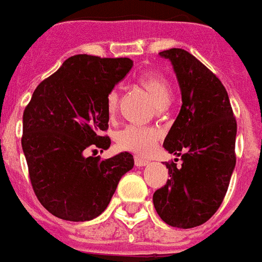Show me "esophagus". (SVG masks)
Returning a JSON list of instances; mask_svg holds the SVG:
<instances>
[{
  "mask_svg": "<svg viewBox=\"0 0 262 262\" xmlns=\"http://www.w3.org/2000/svg\"><path fill=\"white\" fill-rule=\"evenodd\" d=\"M135 164H136V166H146L147 164H150V161L147 158H143V157H135Z\"/></svg>",
  "mask_w": 262,
  "mask_h": 262,
  "instance_id": "obj_1",
  "label": "esophagus"
}]
</instances>
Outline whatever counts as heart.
I'll use <instances>...</instances> for the list:
<instances>
[{"instance_id":"heart-1","label":"heart","mask_w":262,"mask_h":262,"mask_svg":"<svg viewBox=\"0 0 262 262\" xmlns=\"http://www.w3.org/2000/svg\"><path fill=\"white\" fill-rule=\"evenodd\" d=\"M137 83L146 90L157 106L166 105L170 98V86L166 77L156 71H148L141 73L137 77ZM119 105V93L116 90L108 93L106 96V112L108 115L115 116ZM158 140V132L151 127L140 126H126L116 135V143L123 150L132 151L136 154L150 152Z\"/></svg>"}]
</instances>
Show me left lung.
Returning a JSON list of instances; mask_svg holds the SVG:
<instances>
[{
  "label": "left lung",
  "instance_id": "obj_1",
  "mask_svg": "<svg viewBox=\"0 0 262 262\" xmlns=\"http://www.w3.org/2000/svg\"><path fill=\"white\" fill-rule=\"evenodd\" d=\"M160 55L172 62L182 92L179 115L164 140L182 164L166 162L170 179L152 201L165 224L189 229L207 222L224 201L236 165L237 123L226 89L204 63L182 48Z\"/></svg>",
  "mask_w": 262,
  "mask_h": 262
}]
</instances>
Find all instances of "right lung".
Instances as JSON below:
<instances>
[{"label": "right lung", "mask_w": 262, "mask_h": 262, "mask_svg": "<svg viewBox=\"0 0 262 262\" xmlns=\"http://www.w3.org/2000/svg\"><path fill=\"white\" fill-rule=\"evenodd\" d=\"M133 67L129 58L79 54L68 58L33 93L23 112L22 148L38 201L72 222L94 220L105 210L119 180L135 165L130 152L101 160L106 150V96Z\"/></svg>", "instance_id": "right-lung-1"}]
</instances>
